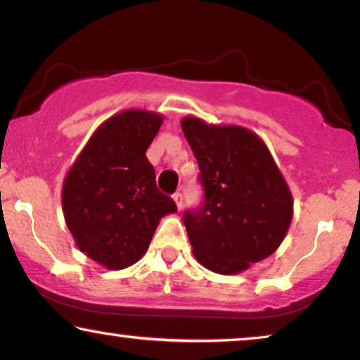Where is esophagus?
<instances>
[{"label": "esophagus", "instance_id": "34e87169", "mask_svg": "<svg viewBox=\"0 0 360 360\" xmlns=\"http://www.w3.org/2000/svg\"><path fill=\"white\" fill-rule=\"evenodd\" d=\"M172 199H174V202L177 205V209H183V194L181 193H176L174 195H172Z\"/></svg>", "mask_w": 360, "mask_h": 360}]
</instances>
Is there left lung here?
I'll return each instance as SVG.
<instances>
[{"mask_svg": "<svg viewBox=\"0 0 360 360\" xmlns=\"http://www.w3.org/2000/svg\"><path fill=\"white\" fill-rule=\"evenodd\" d=\"M199 165L204 202L184 214L193 253L220 275L245 271L281 245L293 219V195L270 150L238 124L181 120Z\"/></svg>", "mask_w": 360, "mask_h": 360, "instance_id": "obj_1", "label": "left lung"}]
</instances>
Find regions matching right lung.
<instances>
[{"label": "right lung", "mask_w": 360, "mask_h": 360, "mask_svg": "<svg viewBox=\"0 0 360 360\" xmlns=\"http://www.w3.org/2000/svg\"><path fill=\"white\" fill-rule=\"evenodd\" d=\"M162 120L136 108L105 120L64 179L62 212L75 245L107 270L140 260L160 220L177 210L146 158Z\"/></svg>", "instance_id": "1"}]
</instances>
